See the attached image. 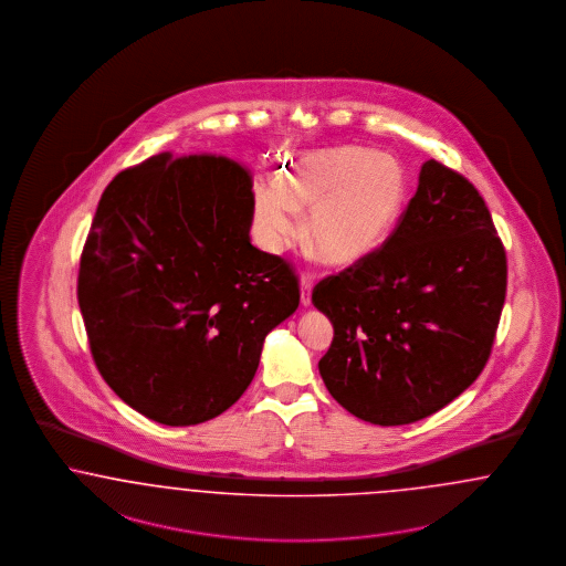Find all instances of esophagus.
<instances>
[{"instance_id": "34e87169", "label": "esophagus", "mask_w": 566, "mask_h": 566, "mask_svg": "<svg viewBox=\"0 0 566 566\" xmlns=\"http://www.w3.org/2000/svg\"><path fill=\"white\" fill-rule=\"evenodd\" d=\"M312 286H314V273L305 272L301 275V305H312Z\"/></svg>"}]
</instances>
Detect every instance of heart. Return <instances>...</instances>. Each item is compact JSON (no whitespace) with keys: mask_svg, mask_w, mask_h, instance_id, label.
<instances>
[{"mask_svg":"<svg viewBox=\"0 0 566 566\" xmlns=\"http://www.w3.org/2000/svg\"><path fill=\"white\" fill-rule=\"evenodd\" d=\"M405 203L398 161L366 147H335L294 158L282 181H254V214L273 250L303 233L301 212L312 210L307 240L319 261L349 268L379 249Z\"/></svg>","mask_w":566,"mask_h":566,"instance_id":"1","label":"heart"}]
</instances>
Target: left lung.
Returning <instances> with one entry per match:
<instances>
[{
	"mask_svg": "<svg viewBox=\"0 0 566 566\" xmlns=\"http://www.w3.org/2000/svg\"><path fill=\"white\" fill-rule=\"evenodd\" d=\"M505 286V249L482 196L428 159L384 247L312 293L335 328L317 364L326 389L375 426L430 417L482 373Z\"/></svg>",
	"mask_w": 566,
	"mask_h": 566,
	"instance_id": "1",
	"label": "left lung"
}]
</instances>
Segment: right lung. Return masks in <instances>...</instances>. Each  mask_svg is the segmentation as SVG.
<instances>
[{
	"instance_id": "1",
	"label": "right lung",
	"mask_w": 566,
	"mask_h": 566,
	"mask_svg": "<svg viewBox=\"0 0 566 566\" xmlns=\"http://www.w3.org/2000/svg\"><path fill=\"white\" fill-rule=\"evenodd\" d=\"M252 214L249 170L223 156L159 154L103 191L77 303L98 373L147 419L226 412L298 307L293 268L250 244Z\"/></svg>"
}]
</instances>
